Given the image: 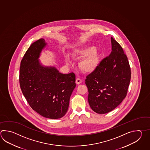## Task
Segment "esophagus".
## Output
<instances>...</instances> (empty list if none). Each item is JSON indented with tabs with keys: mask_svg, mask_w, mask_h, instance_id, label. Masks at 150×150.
I'll use <instances>...</instances> for the list:
<instances>
[{
	"mask_svg": "<svg viewBox=\"0 0 150 150\" xmlns=\"http://www.w3.org/2000/svg\"><path fill=\"white\" fill-rule=\"evenodd\" d=\"M75 82L77 84H80L82 82V80H81L80 79H79V78H77L76 80V81H75Z\"/></svg>",
	"mask_w": 150,
	"mask_h": 150,
	"instance_id": "obj_1",
	"label": "esophagus"
}]
</instances>
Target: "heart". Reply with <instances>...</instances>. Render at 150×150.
Returning <instances> with one entry per match:
<instances>
[{
	"label": "heart",
	"instance_id": "b5f03b06",
	"mask_svg": "<svg viewBox=\"0 0 150 150\" xmlns=\"http://www.w3.org/2000/svg\"><path fill=\"white\" fill-rule=\"evenodd\" d=\"M71 56L74 59L82 58L79 62V67L85 73H92L98 67L100 52L94 46H85L81 49L76 50L71 53ZM64 60L67 64H72V61L69 55L65 54Z\"/></svg>",
	"mask_w": 150,
	"mask_h": 150
}]
</instances>
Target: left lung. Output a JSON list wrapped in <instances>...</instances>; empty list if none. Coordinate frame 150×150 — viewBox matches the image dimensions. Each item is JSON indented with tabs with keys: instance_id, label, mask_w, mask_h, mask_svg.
I'll list each match as a JSON object with an SVG mask.
<instances>
[{
	"instance_id": "1",
	"label": "left lung",
	"mask_w": 150,
	"mask_h": 150,
	"mask_svg": "<svg viewBox=\"0 0 150 150\" xmlns=\"http://www.w3.org/2000/svg\"><path fill=\"white\" fill-rule=\"evenodd\" d=\"M110 55L100 62L97 69L86 76L88 102L98 114L108 113L125 98L131 79L128 60L122 47L111 37Z\"/></svg>"
}]
</instances>
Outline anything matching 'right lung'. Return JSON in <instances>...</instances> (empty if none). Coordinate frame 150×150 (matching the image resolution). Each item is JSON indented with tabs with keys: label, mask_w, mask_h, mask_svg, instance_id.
<instances>
[{
	"label": "right lung",
	"mask_w": 150,
	"mask_h": 150,
	"mask_svg": "<svg viewBox=\"0 0 150 150\" xmlns=\"http://www.w3.org/2000/svg\"><path fill=\"white\" fill-rule=\"evenodd\" d=\"M47 44L41 38L28 49L21 61L20 85L33 110L43 117L58 119L67 112L70 96L76 86L75 75L61 73L54 66L40 62V55Z\"/></svg>",
	"instance_id": "add662e5"
}]
</instances>
